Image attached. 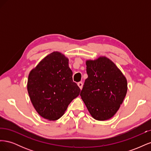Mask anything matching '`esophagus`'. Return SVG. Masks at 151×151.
Here are the masks:
<instances>
[{"label": "esophagus", "mask_w": 151, "mask_h": 151, "mask_svg": "<svg viewBox=\"0 0 151 151\" xmlns=\"http://www.w3.org/2000/svg\"><path fill=\"white\" fill-rule=\"evenodd\" d=\"M77 85L79 86V87L81 89H82V88H83V83H82V82H79L78 83H77Z\"/></svg>", "instance_id": "1"}]
</instances>
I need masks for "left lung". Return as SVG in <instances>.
Listing matches in <instances>:
<instances>
[{"label":"left lung","mask_w":151,"mask_h":151,"mask_svg":"<svg viewBox=\"0 0 151 151\" xmlns=\"http://www.w3.org/2000/svg\"><path fill=\"white\" fill-rule=\"evenodd\" d=\"M88 78L81 96L92 116L98 120L111 118L119 109L127 91L125 76L106 57L86 62Z\"/></svg>","instance_id":"obj_1"}]
</instances>
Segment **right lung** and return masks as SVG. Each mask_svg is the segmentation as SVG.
<instances>
[{
    "label": "right lung",
    "instance_id": "add662e5",
    "mask_svg": "<svg viewBox=\"0 0 151 151\" xmlns=\"http://www.w3.org/2000/svg\"><path fill=\"white\" fill-rule=\"evenodd\" d=\"M27 88L36 111L49 120L59 119L81 91L73 82L68 58L57 52L45 57L30 72Z\"/></svg>",
    "mask_w": 151,
    "mask_h": 151
}]
</instances>
